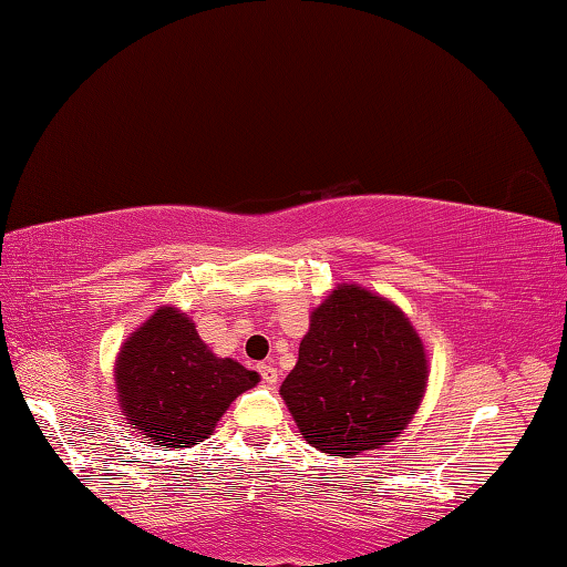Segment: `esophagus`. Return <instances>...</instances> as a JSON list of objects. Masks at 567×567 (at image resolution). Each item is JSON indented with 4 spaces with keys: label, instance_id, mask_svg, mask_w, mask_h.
<instances>
[{
    "label": "esophagus",
    "instance_id": "34e87169",
    "mask_svg": "<svg viewBox=\"0 0 567 567\" xmlns=\"http://www.w3.org/2000/svg\"><path fill=\"white\" fill-rule=\"evenodd\" d=\"M260 375H262V380L267 382V385H277V378H280V375H277V368H275L272 362H262L260 364Z\"/></svg>",
    "mask_w": 567,
    "mask_h": 567
}]
</instances>
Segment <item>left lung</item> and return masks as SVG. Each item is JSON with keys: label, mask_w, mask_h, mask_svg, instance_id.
I'll list each match as a JSON object with an SVG mask.
<instances>
[{"label": "left lung", "mask_w": 567, "mask_h": 567, "mask_svg": "<svg viewBox=\"0 0 567 567\" xmlns=\"http://www.w3.org/2000/svg\"><path fill=\"white\" fill-rule=\"evenodd\" d=\"M427 388V354L405 312L358 285H338L310 315L280 395L322 453L378 450L410 425Z\"/></svg>", "instance_id": "obj_1"}]
</instances>
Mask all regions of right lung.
Segmentation results:
<instances>
[{
	"instance_id": "add662e5",
	"label": "right lung",
	"mask_w": 567,
	"mask_h": 567,
	"mask_svg": "<svg viewBox=\"0 0 567 567\" xmlns=\"http://www.w3.org/2000/svg\"><path fill=\"white\" fill-rule=\"evenodd\" d=\"M114 382L127 425L159 447H189L213 435L233 400L260 375L217 358L177 307H159L122 344Z\"/></svg>"
}]
</instances>
